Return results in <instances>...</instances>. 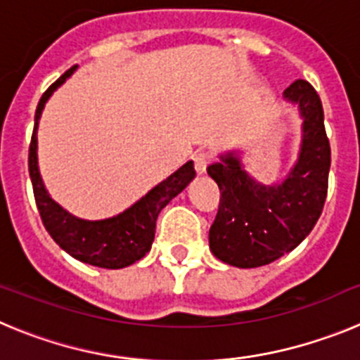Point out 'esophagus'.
Masks as SVG:
<instances>
[{"instance_id":"obj_1","label":"esophagus","mask_w":360,"mask_h":360,"mask_svg":"<svg viewBox=\"0 0 360 360\" xmlns=\"http://www.w3.org/2000/svg\"><path fill=\"white\" fill-rule=\"evenodd\" d=\"M211 164V155L207 151H198L195 155V169L198 174H203L207 171V165Z\"/></svg>"}]
</instances>
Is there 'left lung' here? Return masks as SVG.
I'll return each instance as SVG.
<instances>
[{"label":"left lung","instance_id":"left-lung-1","mask_svg":"<svg viewBox=\"0 0 360 360\" xmlns=\"http://www.w3.org/2000/svg\"><path fill=\"white\" fill-rule=\"evenodd\" d=\"M283 95L299 106L303 141L297 162L281 184H257L234 153L221 155L207 167L221 193L209 247L227 265L256 269L276 262L310 234L323 212L332 162L323 104L303 79L292 82Z\"/></svg>","mask_w":360,"mask_h":360}]
</instances>
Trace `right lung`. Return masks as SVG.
Segmentation results:
<instances>
[{"mask_svg": "<svg viewBox=\"0 0 360 360\" xmlns=\"http://www.w3.org/2000/svg\"><path fill=\"white\" fill-rule=\"evenodd\" d=\"M75 68L77 65L66 70L44 91L37 104L36 124L28 149V171H30L34 196L44 229L63 250L88 265L101 266V269H124L139 262L149 252L155 240L158 214L174 196L180 195L189 186L196 171L193 162L189 160L171 176L165 178L164 182L153 187L148 195L133 203L131 207L108 219L90 221V219L75 218L59 203L53 202L41 180L39 167H37V126L50 95L75 72Z\"/></svg>", "mask_w": 360, "mask_h": 360, "instance_id": "add662e5", "label": "right lung"}]
</instances>
